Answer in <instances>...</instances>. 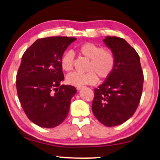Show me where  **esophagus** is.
<instances>
[{"mask_svg":"<svg viewBox=\"0 0 160 160\" xmlns=\"http://www.w3.org/2000/svg\"><path fill=\"white\" fill-rule=\"evenodd\" d=\"M82 86H78L77 87V90H80V89H82Z\"/></svg>","mask_w":160,"mask_h":160,"instance_id":"esophagus-1","label":"esophagus"}]
</instances>
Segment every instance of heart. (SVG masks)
Segmentation results:
<instances>
[{"mask_svg":"<svg viewBox=\"0 0 160 160\" xmlns=\"http://www.w3.org/2000/svg\"><path fill=\"white\" fill-rule=\"evenodd\" d=\"M79 53L90 59L85 73L72 72L68 75L66 81L69 85L82 86L92 85L100 79L109 76L115 66V56L112 51L104 49L101 46L88 42L81 45L78 48ZM74 55L70 51H66L61 58L62 69L69 72L73 69Z\"/></svg>","mask_w":160,"mask_h":160,"instance_id":"1","label":"heart"}]
</instances>
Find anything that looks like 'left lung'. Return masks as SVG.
<instances>
[{"mask_svg":"<svg viewBox=\"0 0 160 160\" xmlns=\"http://www.w3.org/2000/svg\"><path fill=\"white\" fill-rule=\"evenodd\" d=\"M104 42L115 56V66L104 82L94 90L92 109L100 123L112 127L134 114L142 96L144 76L139 55L126 40L107 37Z\"/></svg>","mask_w":160,"mask_h":160,"instance_id":"left-lung-1","label":"left lung"}]
</instances>
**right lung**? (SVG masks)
Wrapping results in <instances>:
<instances>
[{
  "label": "right lung",
  "mask_w": 160,
  "mask_h": 160,
  "mask_svg": "<svg viewBox=\"0 0 160 160\" xmlns=\"http://www.w3.org/2000/svg\"><path fill=\"white\" fill-rule=\"evenodd\" d=\"M75 37L37 39L24 53L16 75L18 98L25 114L40 127L52 128L67 117L70 100L77 92L64 79L61 58Z\"/></svg>",
  "instance_id": "obj_1"
}]
</instances>
